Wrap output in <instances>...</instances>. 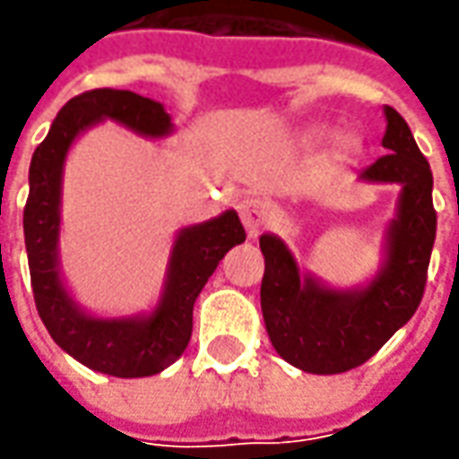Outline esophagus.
<instances>
[{
    "label": "esophagus",
    "mask_w": 459,
    "mask_h": 459,
    "mask_svg": "<svg viewBox=\"0 0 459 459\" xmlns=\"http://www.w3.org/2000/svg\"><path fill=\"white\" fill-rule=\"evenodd\" d=\"M239 220L245 224L247 235L255 238L257 232L271 220V209H268V204L263 202L260 196H245L239 202Z\"/></svg>",
    "instance_id": "esophagus-1"
}]
</instances>
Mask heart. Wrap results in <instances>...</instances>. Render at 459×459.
Instances as JSON below:
<instances>
[{"label": "heart", "mask_w": 459, "mask_h": 459, "mask_svg": "<svg viewBox=\"0 0 459 459\" xmlns=\"http://www.w3.org/2000/svg\"><path fill=\"white\" fill-rule=\"evenodd\" d=\"M337 145H340V151H352V145H355V143H352L350 137H340V140H337Z\"/></svg>", "instance_id": "b5f03b06"}]
</instances>
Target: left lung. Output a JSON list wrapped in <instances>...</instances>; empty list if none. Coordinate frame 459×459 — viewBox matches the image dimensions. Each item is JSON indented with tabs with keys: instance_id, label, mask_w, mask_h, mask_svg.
I'll list each match as a JSON object with an SVG mask.
<instances>
[{
	"instance_id": "obj_1",
	"label": "left lung",
	"mask_w": 459,
	"mask_h": 459,
	"mask_svg": "<svg viewBox=\"0 0 459 459\" xmlns=\"http://www.w3.org/2000/svg\"><path fill=\"white\" fill-rule=\"evenodd\" d=\"M383 112L388 119L383 134L388 155L360 173L362 181L401 186L378 275L362 289L337 291L314 275L299 273L283 239L260 238L265 257L260 283L265 329L275 352L304 373L334 376L370 360L414 316L424 296L437 235L432 170L416 148L406 119L394 107Z\"/></svg>"
}]
</instances>
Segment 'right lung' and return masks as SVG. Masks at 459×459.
Segmentation results:
<instances>
[{
    "instance_id": "add662e5",
    "label": "right lung",
    "mask_w": 459,
    "mask_h": 459,
    "mask_svg": "<svg viewBox=\"0 0 459 459\" xmlns=\"http://www.w3.org/2000/svg\"><path fill=\"white\" fill-rule=\"evenodd\" d=\"M101 119H115L145 137L173 133L163 104L134 91L94 89L63 107L30 163V196L22 220L30 281L38 314L61 350L97 373L145 378L166 370L184 355L194 329V301L227 250L245 242V227L235 209L184 227L173 242L166 289L151 316L101 319L86 314L68 296L58 268L61 181L68 148L83 130Z\"/></svg>"
}]
</instances>
